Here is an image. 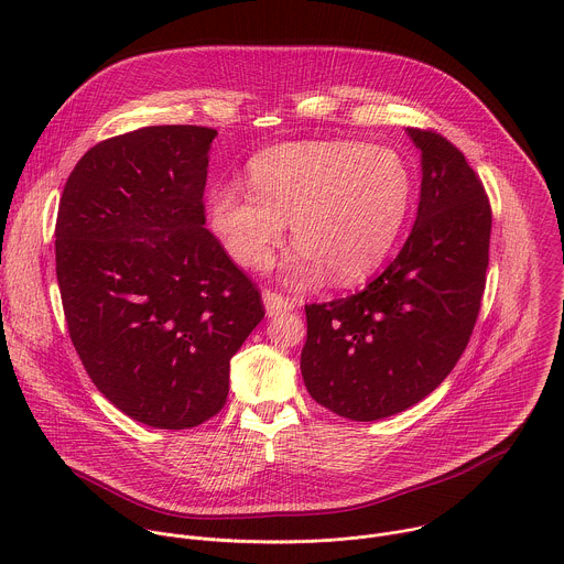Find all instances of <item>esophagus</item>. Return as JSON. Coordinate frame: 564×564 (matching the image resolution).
<instances>
[{
	"label": "esophagus",
	"instance_id": "esophagus-1",
	"mask_svg": "<svg viewBox=\"0 0 564 564\" xmlns=\"http://www.w3.org/2000/svg\"><path fill=\"white\" fill-rule=\"evenodd\" d=\"M263 303H265V310H268L270 316L281 314V312H290L296 305L294 299H290V296L276 292V290H270V288L263 290Z\"/></svg>",
	"mask_w": 564,
	"mask_h": 564
}]
</instances>
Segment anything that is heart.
I'll use <instances>...</instances> for the list:
<instances>
[{"instance_id":"obj_1","label":"heart","mask_w":564,"mask_h":564,"mask_svg":"<svg viewBox=\"0 0 564 564\" xmlns=\"http://www.w3.org/2000/svg\"><path fill=\"white\" fill-rule=\"evenodd\" d=\"M250 189L214 185L209 225L243 268H263L283 240L285 220L299 252L290 281L307 285L326 270L341 283L375 272L406 225L413 176L397 151L357 140L272 147L250 163Z\"/></svg>"}]
</instances>
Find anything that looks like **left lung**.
I'll return each mask as SVG.
<instances>
[{
    "instance_id": "1",
    "label": "left lung",
    "mask_w": 564,
    "mask_h": 564,
    "mask_svg": "<svg viewBox=\"0 0 564 564\" xmlns=\"http://www.w3.org/2000/svg\"><path fill=\"white\" fill-rule=\"evenodd\" d=\"M409 135L422 151V196L404 248L361 292L305 305V388L355 422L406 411L446 379L487 285L485 185L442 133L413 127Z\"/></svg>"
}]
</instances>
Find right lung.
<instances>
[{"label": "right lung", "instance_id": "obj_1", "mask_svg": "<svg viewBox=\"0 0 564 564\" xmlns=\"http://www.w3.org/2000/svg\"><path fill=\"white\" fill-rule=\"evenodd\" d=\"M214 135L160 124L107 138L59 198L55 272L70 341L111 404L153 429L214 417L229 359L265 316L257 283L203 227Z\"/></svg>", "mask_w": 564, "mask_h": 564}]
</instances>
